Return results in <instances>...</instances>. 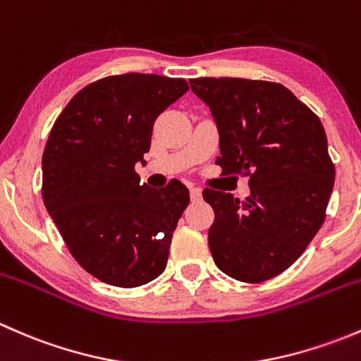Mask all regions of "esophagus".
Segmentation results:
<instances>
[{
	"instance_id": "obj_1",
	"label": "esophagus",
	"mask_w": 361,
	"mask_h": 361,
	"mask_svg": "<svg viewBox=\"0 0 361 361\" xmlns=\"http://www.w3.org/2000/svg\"><path fill=\"white\" fill-rule=\"evenodd\" d=\"M190 197L192 201H199L202 197V190L197 187H190Z\"/></svg>"
}]
</instances>
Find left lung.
<instances>
[{"instance_id": "left-lung-1", "label": "left lung", "mask_w": 361, "mask_h": 361, "mask_svg": "<svg viewBox=\"0 0 361 361\" xmlns=\"http://www.w3.org/2000/svg\"><path fill=\"white\" fill-rule=\"evenodd\" d=\"M220 134L224 174L250 178L239 201L204 188L214 211L207 245L221 272L245 283L281 274L325 221L336 167L322 122L281 83L192 78Z\"/></svg>"}]
</instances>
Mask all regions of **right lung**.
Listing matches in <instances>:
<instances>
[{"mask_svg":"<svg viewBox=\"0 0 361 361\" xmlns=\"http://www.w3.org/2000/svg\"><path fill=\"white\" fill-rule=\"evenodd\" d=\"M188 90L183 78L126 73L75 94L43 152L42 195L69 253L108 285L134 288L166 269L188 188L140 183L157 116Z\"/></svg>","mask_w":361,"mask_h":361,"instance_id":"obj_1","label":"right lung"}]
</instances>
